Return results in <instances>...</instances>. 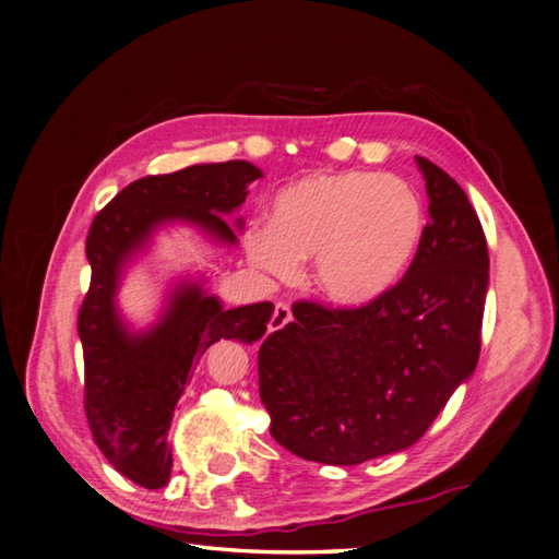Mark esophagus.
I'll list each match as a JSON object with an SVG mask.
<instances>
[{
  "label": "esophagus",
  "instance_id": "1",
  "mask_svg": "<svg viewBox=\"0 0 559 559\" xmlns=\"http://www.w3.org/2000/svg\"><path fill=\"white\" fill-rule=\"evenodd\" d=\"M290 320H293V313H290V308L286 306V302H276V306H273L271 320H269V330L286 328V325L290 323Z\"/></svg>",
  "mask_w": 559,
  "mask_h": 559
}]
</instances>
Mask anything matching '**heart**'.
I'll return each instance as SVG.
<instances>
[{
    "label": "heart",
    "mask_w": 559,
    "mask_h": 559,
    "mask_svg": "<svg viewBox=\"0 0 559 559\" xmlns=\"http://www.w3.org/2000/svg\"><path fill=\"white\" fill-rule=\"evenodd\" d=\"M427 202L409 179L372 169H316L283 185L269 204V226L246 234L249 259L290 278L310 257V278L337 306L384 296L419 253Z\"/></svg>",
    "instance_id": "b5f03b06"
}]
</instances>
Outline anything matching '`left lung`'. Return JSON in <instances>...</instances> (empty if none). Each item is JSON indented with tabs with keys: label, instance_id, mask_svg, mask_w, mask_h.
<instances>
[{
	"label": "left lung",
	"instance_id": "left-lung-1",
	"mask_svg": "<svg viewBox=\"0 0 559 559\" xmlns=\"http://www.w3.org/2000/svg\"><path fill=\"white\" fill-rule=\"evenodd\" d=\"M429 224L409 271L359 308L293 302L259 349L271 437L290 453L355 466L424 437L476 370L488 290L484 226L453 177L416 157Z\"/></svg>",
	"mask_w": 559,
	"mask_h": 559
}]
</instances>
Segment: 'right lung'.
<instances>
[{
    "mask_svg": "<svg viewBox=\"0 0 559 559\" xmlns=\"http://www.w3.org/2000/svg\"><path fill=\"white\" fill-rule=\"evenodd\" d=\"M259 177L261 169L243 159L147 175L112 197L88 229L91 288L79 310L86 365L83 406L103 456L143 488H163L169 480V421L197 359L216 340H259L266 333L273 302L224 310L219 298L206 296L197 283H185L169 296L159 323L135 335L122 325L116 308L122 263L165 222L197 224L234 243L236 234L224 214L243 204L246 187Z\"/></svg>",
    "mask_w": 559,
    "mask_h": 559,
    "instance_id": "obj_1",
    "label": "right lung"
}]
</instances>
